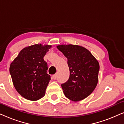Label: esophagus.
I'll use <instances>...</instances> for the list:
<instances>
[{
    "label": "esophagus",
    "mask_w": 124,
    "mask_h": 124,
    "mask_svg": "<svg viewBox=\"0 0 124 124\" xmlns=\"http://www.w3.org/2000/svg\"><path fill=\"white\" fill-rule=\"evenodd\" d=\"M52 78H53L54 79H56L57 78V73L54 74V75L52 76Z\"/></svg>",
    "instance_id": "34e87169"
}]
</instances>
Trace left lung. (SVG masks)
Here are the masks:
<instances>
[{"instance_id":"1","label":"left lung","mask_w":124,"mask_h":124,"mask_svg":"<svg viewBox=\"0 0 124 124\" xmlns=\"http://www.w3.org/2000/svg\"><path fill=\"white\" fill-rule=\"evenodd\" d=\"M57 48L67 58L70 71L68 80L61 85L64 95L74 101L84 99L97 85L99 62L89 50L80 46L62 45Z\"/></svg>"}]
</instances>
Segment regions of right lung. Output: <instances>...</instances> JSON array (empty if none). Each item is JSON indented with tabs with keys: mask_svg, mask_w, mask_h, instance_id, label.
<instances>
[{
	"mask_svg": "<svg viewBox=\"0 0 124 124\" xmlns=\"http://www.w3.org/2000/svg\"><path fill=\"white\" fill-rule=\"evenodd\" d=\"M51 47L41 44L25 47L10 65L13 85L25 99L35 101L45 96L51 76L47 73V63L43 57Z\"/></svg>",
	"mask_w": 124,
	"mask_h": 124,
	"instance_id": "right-lung-1",
	"label": "right lung"
}]
</instances>
